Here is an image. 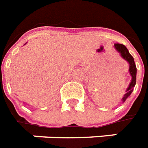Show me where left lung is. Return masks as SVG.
<instances>
[{
	"label": "left lung",
	"mask_w": 148,
	"mask_h": 148,
	"mask_svg": "<svg viewBox=\"0 0 148 148\" xmlns=\"http://www.w3.org/2000/svg\"><path fill=\"white\" fill-rule=\"evenodd\" d=\"M114 47L116 48L117 51L120 53L121 54L122 57L127 60L130 64V73L131 74L132 76V81L131 83L130 84L128 88L126 91V94L124 95V97L122 99L123 102L126 101V99L128 98V97L130 95V94L132 93V92L134 91V88L136 84V77H137V67H136V64L134 63V57L130 54L128 49H127V47H125L124 45L123 44H119V43H115Z\"/></svg>",
	"instance_id": "8db88e82"
}]
</instances>
